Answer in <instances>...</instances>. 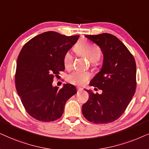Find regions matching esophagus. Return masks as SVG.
I'll list each match as a JSON object with an SVG mask.
<instances>
[{
	"mask_svg": "<svg viewBox=\"0 0 149 149\" xmlns=\"http://www.w3.org/2000/svg\"><path fill=\"white\" fill-rule=\"evenodd\" d=\"M77 90H78V92H81L83 90L82 88H81V87H77Z\"/></svg>",
	"mask_w": 149,
	"mask_h": 149,
	"instance_id": "esophagus-1",
	"label": "esophagus"
}]
</instances>
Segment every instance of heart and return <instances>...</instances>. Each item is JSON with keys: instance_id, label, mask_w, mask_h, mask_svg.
I'll list each match as a JSON object with an SVG mask.
<instances>
[{"instance_id": "heart-1", "label": "heart", "mask_w": 149, "mask_h": 149, "mask_svg": "<svg viewBox=\"0 0 149 149\" xmlns=\"http://www.w3.org/2000/svg\"><path fill=\"white\" fill-rule=\"evenodd\" d=\"M73 49L77 54L85 57L91 63L99 60L102 54L101 49L97 45L86 41H79L75 45ZM63 65L67 70L72 67L73 56L69 52L65 53L63 56ZM91 77V73L87 71H74L67 77V80L71 84L83 86L88 82Z\"/></svg>"}]
</instances>
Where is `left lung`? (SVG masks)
Returning <instances> with one entry per match:
<instances>
[{
    "label": "left lung",
    "mask_w": 149,
    "mask_h": 149,
    "mask_svg": "<svg viewBox=\"0 0 149 149\" xmlns=\"http://www.w3.org/2000/svg\"><path fill=\"white\" fill-rule=\"evenodd\" d=\"M104 54L102 69L90 85L102 94L86 90L88 100L82 105L84 116L89 121L106 124L117 120L125 112L136 87V65L134 56L117 37L109 33L86 35Z\"/></svg>",
    "instance_id": "left-lung-1"
}]
</instances>
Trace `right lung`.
<instances>
[{
  "label": "right lung",
  "mask_w": 149,
  "mask_h": 149,
  "mask_svg": "<svg viewBox=\"0 0 149 149\" xmlns=\"http://www.w3.org/2000/svg\"><path fill=\"white\" fill-rule=\"evenodd\" d=\"M79 37L45 32L28 41L19 52L15 87L26 112L39 121L60 118L67 100L77 93L72 84H65L58 89L52 82L55 75L65 70L63 56Z\"/></svg>",
  "instance_id": "right-lung-1"
}]
</instances>
